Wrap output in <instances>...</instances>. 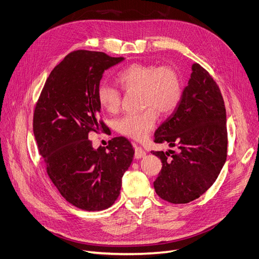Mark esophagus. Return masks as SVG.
Here are the masks:
<instances>
[{"mask_svg":"<svg viewBox=\"0 0 259 259\" xmlns=\"http://www.w3.org/2000/svg\"><path fill=\"white\" fill-rule=\"evenodd\" d=\"M146 154L147 153H146V151H143V149L135 146V158H137V159L142 158L143 156H146Z\"/></svg>","mask_w":259,"mask_h":259,"instance_id":"esophagus-1","label":"esophagus"}]
</instances>
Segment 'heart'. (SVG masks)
<instances>
[{
    "label": "heart",
    "mask_w": 259,
    "mask_h": 259,
    "mask_svg": "<svg viewBox=\"0 0 259 259\" xmlns=\"http://www.w3.org/2000/svg\"><path fill=\"white\" fill-rule=\"evenodd\" d=\"M117 82L124 91H139L143 110L126 115L116 122V130L122 135L141 140L148 136L157 121V111L170 113L182 99V79L177 69L170 66L134 64L117 75ZM99 105L109 113H115L121 105V94L115 87L102 84L98 87Z\"/></svg>",
    "instance_id": "1"
}]
</instances>
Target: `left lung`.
<instances>
[{
	"label": "left lung",
	"instance_id": "left-lung-1",
	"mask_svg": "<svg viewBox=\"0 0 259 259\" xmlns=\"http://www.w3.org/2000/svg\"><path fill=\"white\" fill-rule=\"evenodd\" d=\"M154 138L179 149L152 152L162 163L154 182L162 200L189 203L211 187L226 160V111L218 85L199 64H192L179 105Z\"/></svg>",
	"mask_w": 259,
	"mask_h": 259
}]
</instances>
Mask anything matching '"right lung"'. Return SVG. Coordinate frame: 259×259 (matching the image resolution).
Returning a JSON list of instances; mask_svg holds the SVG:
<instances>
[{
  "instance_id": "obj_1",
  "label": "right lung",
  "mask_w": 259,
  "mask_h": 259,
  "mask_svg": "<svg viewBox=\"0 0 259 259\" xmlns=\"http://www.w3.org/2000/svg\"><path fill=\"white\" fill-rule=\"evenodd\" d=\"M123 60L103 52H72L51 72L36 104L33 130L47 172L60 194L82 210L115 203L135 153L124 137L98 149L88 139L91 131L105 126L98 121L103 73Z\"/></svg>"
}]
</instances>
